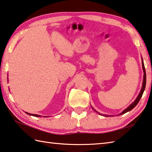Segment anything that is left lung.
I'll return each instance as SVG.
<instances>
[{"instance_id": "obj_1", "label": "left lung", "mask_w": 152, "mask_h": 152, "mask_svg": "<svg viewBox=\"0 0 152 152\" xmlns=\"http://www.w3.org/2000/svg\"><path fill=\"white\" fill-rule=\"evenodd\" d=\"M142 68H143V84H142V89L141 90H140V92L138 96H137V98L136 99V100H135L134 102H132L129 106L127 107L126 109H125L124 110V111L121 113V114H120L119 115H122V114H125V113L128 112L129 111H130V110H132V109L134 108V107L136 106V105L138 104L139 101L140 100V99H141L142 96L143 95V92H144V90H145V84H146V73H145V66H144V64H143V59L142 58ZM93 108V107H92ZM94 109V108H93ZM94 110L95 112H96L97 113H98L96 110H95L94 109ZM99 114L102 115L101 114H100V113H98ZM102 115H104V116H106V117H108V115H105V114H102Z\"/></svg>"}]
</instances>
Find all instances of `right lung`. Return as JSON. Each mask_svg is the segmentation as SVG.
I'll use <instances>...</instances> for the list:
<instances>
[{"instance_id":"obj_1","label":"right lung","mask_w":152,"mask_h":152,"mask_svg":"<svg viewBox=\"0 0 152 152\" xmlns=\"http://www.w3.org/2000/svg\"><path fill=\"white\" fill-rule=\"evenodd\" d=\"M26 114H28V115H32V116H35V117H40L41 115H37V114H30V113H28V112H26ZM44 117H46V116H44ZM47 117V116H46Z\"/></svg>"}]
</instances>
